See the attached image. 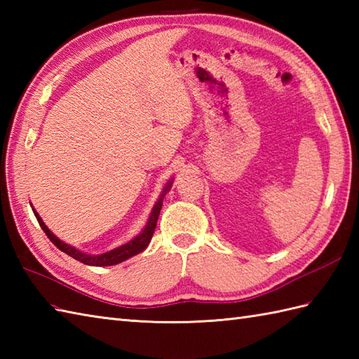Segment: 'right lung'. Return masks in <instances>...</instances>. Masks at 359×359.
Instances as JSON below:
<instances>
[{
    "label": "right lung",
    "instance_id": "add662e5",
    "mask_svg": "<svg viewBox=\"0 0 359 359\" xmlns=\"http://www.w3.org/2000/svg\"><path fill=\"white\" fill-rule=\"evenodd\" d=\"M172 185V179L168 182L166 187L163 188L162 194H160L158 201L156 202L154 208H152L151 215H149V219L147 225H144L143 230L140 231L139 236H135V238L133 241H129L126 243H123V245H120L117 248H114L111 251H106V253L103 255H88V253H83V251L77 250L72 245H67V243H65L63 241H60L55 234H53L48 226H46V224L43 222V219L40 217V215L34 210V215L38 220V224H40V226L43 228V231L46 233V236L50 239V242L55 245L58 250H62L63 253H66L67 256H71L74 259H77V261L86 264V265H93V266H109V265H116V264H120L126 261V259L133 257L135 255L142 253V251L147 248L151 242V238L152 234H154V230H156V225H157V219H158V215H160V210H162V205H163V197L165 194L170 191V188Z\"/></svg>",
    "mask_w": 359,
    "mask_h": 359
}]
</instances>
